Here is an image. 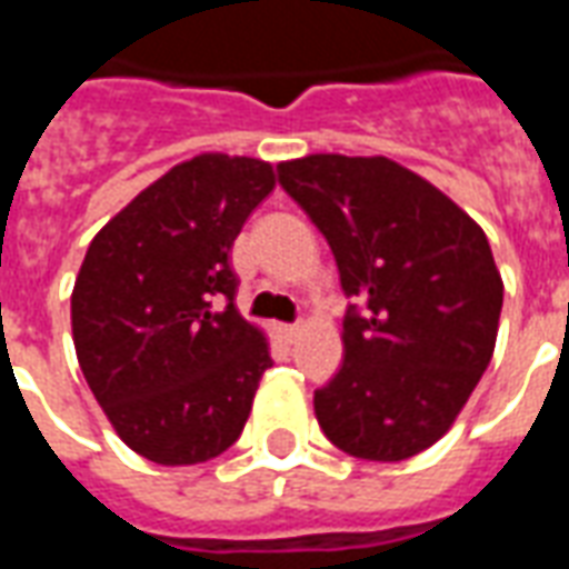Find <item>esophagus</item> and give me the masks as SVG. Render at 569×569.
<instances>
[{
  "label": "esophagus",
  "instance_id": "esophagus-1",
  "mask_svg": "<svg viewBox=\"0 0 569 569\" xmlns=\"http://www.w3.org/2000/svg\"><path fill=\"white\" fill-rule=\"evenodd\" d=\"M280 335H283L286 341L292 345V341H296V338H298V326H280Z\"/></svg>",
  "mask_w": 569,
  "mask_h": 569
}]
</instances>
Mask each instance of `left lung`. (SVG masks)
<instances>
[{"label": "left lung", "instance_id": "obj_1", "mask_svg": "<svg viewBox=\"0 0 569 569\" xmlns=\"http://www.w3.org/2000/svg\"><path fill=\"white\" fill-rule=\"evenodd\" d=\"M277 179L326 237L350 298L345 366L313 393L322 432L359 460L427 451L493 357L502 280L488 237L390 158L308 154Z\"/></svg>", "mask_w": 569, "mask_h": 569}]
</instances>
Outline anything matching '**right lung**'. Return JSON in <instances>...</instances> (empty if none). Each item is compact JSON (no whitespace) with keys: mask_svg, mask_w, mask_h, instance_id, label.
Listing matches in <instances>:
<instances>
[{"mask_svg":"<svg viewBox=\"0 0 569 569\" xmlns=\"http://www.w3.org/2000/svg\"><path fill=\"white\" fill-rule=\"evenodd\" d=\"M273 191L271 163H176L93 237L72 289L84 381L128 448L161 466L228 451L271 353L234 308L228 252Z\"/></svg>","mask_w":569,"mask_h":569,"instance_id":"obj_1","label":"right lung"}]
</instances>
